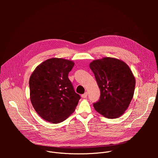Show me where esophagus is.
<instances>
[{"label":"esophagus","instance_id":"obj_1","mask_svg":"<svg viewBox=\"0 0 158 158\" xmlns=\"http://www.w3.org/2000/svg\"><path fill=\"white\" fill-rule=\"evenodd\" d=\"M81 96H82V98H87V92H86V93H84V94H83Z\"/></svg>","mask_w":158,"mask_h":158}]
</instances>
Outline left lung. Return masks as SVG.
Wrapping results in <instances>:
<instances>
[{"mask_svg": "<svg viewBox=\"0 0 158 158\" xmlns=\"http://www.w3.org/2000/svg\"><path fill=\"white\" fill-rule=\"evenodd\" d=\"M89 67L101 91L99 100L93 104L95 110L106 118H118L124 113L134 96L136 80L129 67L113 57L94 60Z\"/></svg>", "mask_w": 158, "mask_h": 158, "instance_id": "8db88e82", "label": "left lung"}]
</instances>
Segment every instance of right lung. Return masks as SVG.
Segmentation results:
<instances>
[{
    "mask_svg": "<svg viewBox=\"0 0 158 158\" xmlns=\"http://www.w3.org/2000/svg\"><path fill=\"white\" fill-rule=\"evenodd\" d=\"M73 60L51 58L36 67L29 79L30 99L37 113L45 121L57 124L76 109L80 96L68 78Z\"/></svg>",
    "mask_w": 158,
    "mask_h": 158,
    "instance_id": "1",
    "label": "right lung"
}]
</instances>
